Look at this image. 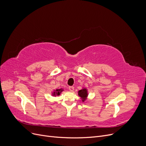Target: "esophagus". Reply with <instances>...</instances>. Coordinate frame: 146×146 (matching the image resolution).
Listing matches in <instances>:
<instances>
[{
    "label": "esophagus",
    "instance_id": "1",
    "mask_svg": "<svg viewBox=\"0 0 146 146\" xmlns=\"http://www.w3.org/2000/svg\"><path fill=\"white\" fill-rule=\"evenodd\" d=\"M68 88H69V91H70V92H73L74 90V87H72V86H69Z\"/></svg>",
    "mask_w": 146,
    "mask_h": 146
}]
</instances>
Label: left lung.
Returning a JSON list of instances; mask_svg holds the SVG:
<instances>
[{"label": "left lung", "instance_id": "1", "mask_svg": "<svg viewBox=\"0 0 146 146\" xmlns=\"http://www.w3.org/2000/svg\"><path fill=\"white\" fill-rule=\"evenodd\" d=\"M78 93V96L81 98L82 101L84 102L86 100L87 96H88L87 90L86 88H82V89L79 90Z\"/></svg>", "mask_w": 146, "mask_h": 146}]
</instances>
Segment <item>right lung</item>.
<instances>
[{"label":"right lung","mask_w":146,"mask_h":146,"mask_svg":"<svg viewBox=\"0 0 146 146\" xmlns=\"http://www.w3.org/2000/svg\"><path fill=\"white\" fill-rule=\"evenodd\" d=\"M64 91V90L62 88L60 89H56V90H54L53 93H52V95L53 96H59L60 94Z\"/></svg>","instance_id":"1"}]
</instances>
